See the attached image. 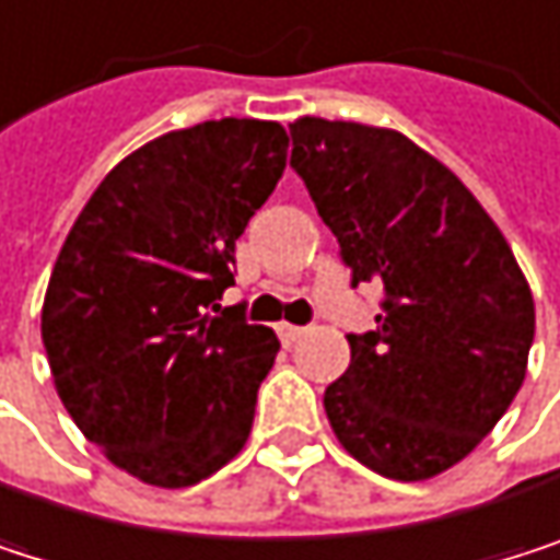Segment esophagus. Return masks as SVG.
Here are the masks:
<instances>
[{"label": "esophagus", "instance_id": "1", "mask_svg": "<svg viewBox=\"0 0 560 560\" xmlns=\"http://www.w3.org/2000/svg\"><path fill=\"white\" fill-rule=\"evenodd\" d=\"M278 338H282L285 345H295L299 338H305V328H299V325H278Z\"/></svg>", "mask_w": 560, "mask_h": 560}]
</instances>
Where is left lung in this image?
<instances>
[{
    "label": "left lung",
    "mask_w": 560,
    "mask_h": 560,
    "mask_svg": "<svg viewBox=\"0 0 560 560\" xmlns=\"http://www.w3.org/2000/svg\"><path fill=\"white\" fill-rule=\"evenodd\" d=\"M289 130L351 285H384L377 328L348 335L351 368L325 390L331 430L387 479H433L515 400L535 341L532 289L479 199L410 137L325 117Z\"/></svg>",
    "instance_id": "left-lung-1"
}]
</instances>
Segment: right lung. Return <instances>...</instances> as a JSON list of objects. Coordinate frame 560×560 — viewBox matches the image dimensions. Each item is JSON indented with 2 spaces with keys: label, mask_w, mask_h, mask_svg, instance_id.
I'll list each match as a JSON object with an SVG mask.
<instances>
[{
  "label": "right lung",
  "mask_w": 560,
  "mask_h": 560,
  "mask_svg": "<svg viewBox=\"0 0 560 560\" xmlns=\"http://www.w3.org/2000/svg\"><path fill=\"white\" fill-rule=\"evenodd\" d=\"M285 153L275 120L163 133L101 179L58 252L42 305L55 390L78 430L147 486H196L252 433L278 338L219 299Z\"/></svg>",
  "instance_id": "obj_1"
}]
</instances>
